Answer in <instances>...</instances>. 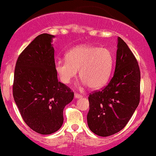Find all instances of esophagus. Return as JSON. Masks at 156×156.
<instances>
[{
	"label": "esophagus",
	"instance_id": "obj_1",
	"mask_svg": "<svg viewBox=\"0 0 156 156\" xmlns=\"http://www.w3.org/2000/svg\"><path fill=\"white\" fill-rule=\"evenodd\" d=\"M74 97H75V98H81L82 95H80V94H78V93H75Z\"/></svg>",
	"mask_w": 156,
	"mask_h": 156
}]
</instances>
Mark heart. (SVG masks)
Returning <instances> with one entry per match:
<instances>
[{
	"instance_id": "heart-1",
	"label": "heart",
	"mask_w": 156,
	"mask_h": 156,
	"mask_svg": "<svg viewBox=\"0 0 156 156\" xmlns=\"http://www.w3.org/2000/svg\"><path fill=\"white\" fill-rule=\"evenodd\" d=\"M65 58L55 64L56 71L64 83H70L78 70L83 84L92 89L105 86L111 77L114 57L108 48L81 45L69 50Z\"/></svg>"
}]
</instances>
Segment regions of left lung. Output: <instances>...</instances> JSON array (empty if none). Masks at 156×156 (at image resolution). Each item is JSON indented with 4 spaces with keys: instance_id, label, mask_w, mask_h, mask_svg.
<instances>
[{
    "instance_id": "8db88e82",
    "label": "left lung",
    "mask_w": 156,
    "mask_h": 156,
    "mask_svg": "<svg viewBox=\"0 0 156 156\" xmlns=\"http://www.w3.org/2000/svg\"><path fill=\"white\" fill-rule=\"evenodd\" d=\"M140 99V70L134 54L118 38L115 69L110 83L89 97V128L95 134L108 136L122 130Z\"/></svg>"
}]
</instances>
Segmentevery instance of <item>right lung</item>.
I'll use <instances>...</instances> for the list:
<instances>
[{
  "instance_id": "add662e5",
  "label": "right lung",
  "mask_w": 156,
  "mask_h": 156,
  "mask_svg": "<svg viewBox=\"0 0 156 156\" xmlns=\"http://www.w3.org/2000/svg\"><path fill=\"white\" fill-rule=\"evenodd\" d=\"M53 37L37 35L20 54L14 70L15 102L26 124L41 134L61 128L64 108L74 97L68 86L58 81Z\"/></svg>"
}]
</instances>
